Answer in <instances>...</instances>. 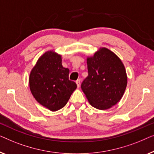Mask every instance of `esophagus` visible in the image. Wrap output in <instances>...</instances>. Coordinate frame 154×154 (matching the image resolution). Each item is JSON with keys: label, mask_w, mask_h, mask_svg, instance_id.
I'll return each mask as SVG.
<instances>
[{"label": "esophagus", "mask_w": 154, "mask_h": 154, "mask_svg": "<svg viewBox=\"0 0 154 154\" xmlns=\"http://www.w3.org/2000/svg\"><path fill=\"white\" fill-rule=\"evenodd\" d=\"M76 84L78 88L80 87V84H81V82H80V79H77L76 81Z\"/></svg>", "instance_id": "obj_1"}]
</instances>
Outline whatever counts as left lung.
<instances>
[{"label":"left lung","instance_id":"8db88e82","mask_svg":"<svg viewBox=\"0 0 154 154\" xmlns=\"http://www.w3.org/2000/svg\"><path fill=\"white\" fill-rule=\"evenodd\" d=\"M88 77L82 84V89L90 105L105 110L117 104L127 86L124 65L113 51L100 47L86 58Z\"/></svg>","mask_w":154,"mask_h":154}]
</instances>
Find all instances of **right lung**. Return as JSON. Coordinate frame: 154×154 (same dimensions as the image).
I'll return each mask as SVG.
<instances>
[{
	"instance_id": "right-lung-1",
	"label": "right lung",
	"mask_w": 154,
	"mask_h": 154,
	"mask_svg": "<svg viewBox=\"0 0 154 154\" xmlns=\"http://www.w3.org/2000/svg\"><path fill=\"white\" fill-rule=\"evenodd\" d=\"M68 68L62 66V56L50 50L38 58L29 75V87L37 102L51 112L66 105L77 88L68 79Z\"/></svg>"
}]
</instances>
